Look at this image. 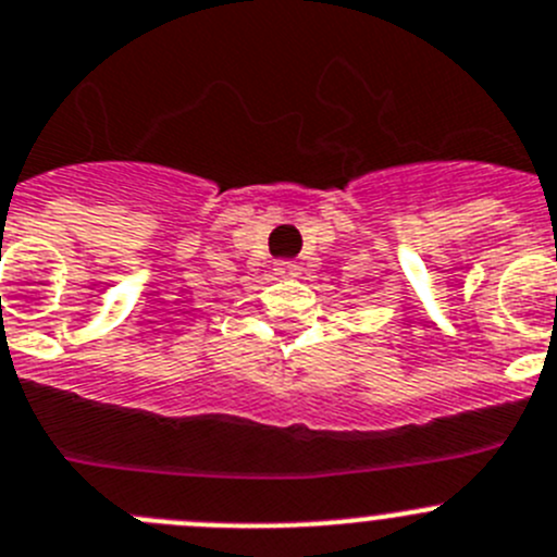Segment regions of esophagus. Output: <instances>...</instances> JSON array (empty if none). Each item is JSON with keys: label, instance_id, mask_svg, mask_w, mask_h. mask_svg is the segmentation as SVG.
<instances>
[{"label": "esophagus", "instance_id": "34e87169", "mask_svg": "<svg viewBox=\"0 0 557 557\" xmlns=\"http://www.w3.org/2000/svg\"><path fill=\"white\" fill-rule=\"evenodd\" d=\"M273 270L278 278H298L300 275V264H295V262H275Z\"/></svg>", "mask_w": 557, "mask_h": 557}]
</instances>
